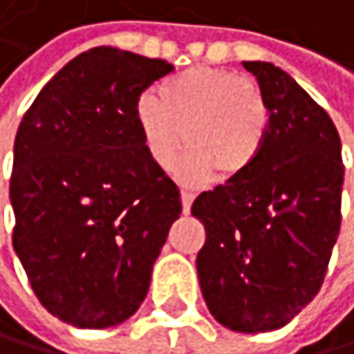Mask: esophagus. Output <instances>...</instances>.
Returning a JSON list of instances; mask_svg holds the SVG:
<instances>
[{
    "instance_id": "34e87169",
    "label": "esophagus",
    "mask_w": 354,
    "mask_h": 354,
    "mask_svg": "<svg viewBox=\"0 0 354 354\" xmlns=\"http://www.w3.org/2000/svg\"><path fill=\"white\" fill-rule=\"evenodd\" d=\"M194 194L192 192H183L180 194V200H183V213H189L192 211V204H194Z\"/></svg>"
}]
</instances>
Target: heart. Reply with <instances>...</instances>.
I'll use <instances>...</instances> for the list:
<instances>
[{"instance_id": "heart-1", "label": "heart", "mask_w": 354, "mask_h": 354, "mask_svg": "<svg viewBox=\"0 0 354 354\" xmlns=\"http://www.w3.org/2000/svg\"><path fill=\"white\" fill-rule=\"evenodd\" d=\"M137 124L150 158L171 169L180 154L189 180L239 178L263 152L270 111L250 77L228 69L194 67L169 77L154 97L137 104Z\"/></svg>"}]
</instances>
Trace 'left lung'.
<instances>
[{"label": "left lung", "instance_id": "left-lung-1", "mask_svg": "<svg viewBox=\"0 0 354 354\" xmlns=\"http://www.w3.org/2000/svg\"><path fill=\"white\" fill-rule=\"evenodd\" d=\"M263 91L270 126L252 169L196 198L207 241L196 268L222 326L266 333L320 292L342 224V143L335 124L292 75L243 62Z\"/></svg>", "mask_w": 354, "mask_h": 354}]
</instances>
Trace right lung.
I'll use <instances>...</instances> for the list:
<instances>
[{
	"mask_svg": "<svg viewBox=\"0 0 354 354\" xmlns=\"http://www.w3.org/2000/svg\"><path fill=\"white\" fill-rule=\"evenodd\" d=\"M171 69L93 47L41 88L19 124L12 245L41 305L71 326H115L141 307L183 213L137 124L141 93Z\"/></svg>",
	"mask_w": 354,
	"mask_h": 354,
	"instance_id": "1",
	"label": "right lung"
}]
</instances>
